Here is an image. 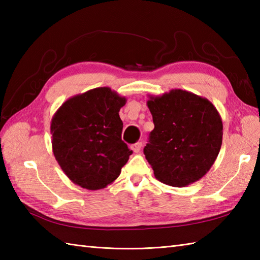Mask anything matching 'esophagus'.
Wrapping results in <instances>:
<instances>
[{"label":"esophagus","instance_id":"obj_1","mask_svg":"<svg viewBox=\"0 0 260 260\" xmlns=\"http://www.w3.org/2000/svg\"><path fill=\"white\" fill-rule=\"evenodd\" d=\"M131 148H132V150H133L134 153H139L141 151V148H142V143L141 142L135 143V144H133V145L131 146Z\"/></svg>","mask_w":260,"mask_h":260}]
</instances>
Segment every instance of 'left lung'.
Segmentation results:
<instances>
[{
    "instance_id": "8db88e82",
    "label": "left lung",
    "mask_w": 260,
    "mask_h": 260,
    "mask_svg": "<svg viewBox=\"0 0 260 260\" xmlns=\"http://www.w3.org/2000/svg\"><path fill=\"white\" fill-rule=\"evenodd\" d=\"M146 104L153 116L154 129L144 154L155 178L175 187L203 178L222 144L223 125L214 105L182 89L148 95Z\"/></svg>"
}]
</instances>
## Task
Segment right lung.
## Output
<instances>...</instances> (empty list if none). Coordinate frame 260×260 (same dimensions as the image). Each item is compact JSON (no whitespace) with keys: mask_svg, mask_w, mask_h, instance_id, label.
Segmentation results:
<instances>
[{"mask_svg":"<svg viewBox=\"0 0 260 260\" xmlns=\"http://www.w3.org/2000/svg\"><path fill=\"white\" fill-rule=\"evenodd\" d=\"M109 87L67 99L51 119L52 152L75 184L101 190L118 178L132 153L121 141L119 110L126 104Z\"/></svg>","mask_w":260,"mask_h":260,"instance_id":"right-lung-1","label":"right lung"}]
</instances>
